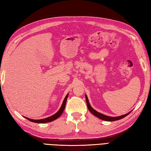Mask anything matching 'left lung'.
Instances as JSON below:
<instances>
[{"label":"left lung","instance_id":"8db88e82","mask_svg":"<svg viewBox=\"0 0 151 151\" xmlns=\"http://www.w3.org/2000/svg\"><path fill=\"white\" fill-rule=\"evenodd\" d=\"M86 103H87V108H88L89 111L91 113L93 114H94L95 116L98 117L99 118L101 119V120H103L105 121H109V122H112V121H116L118 120H120L122 118H124V117L127 116L131 113V112H129V113L125 114L124 115H122L120 116H116V117H111V116H108L106 115H104L101 113H99V112H97L96 111H95L93 109V107L91 106V105L89 104V101L88 100V99H87V96L86 94Z\"/></svg>","mask_w":151,"mask_h":151}]
</instances>
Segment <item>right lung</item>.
<instances>
[{
    "mask_svg": "<svg viewBox=\"0 0 151 151\" xmlns=\"http://www.w3.org/2000/svg\"><path fill=\"white\" fill-rule=\"evenodd\" d=\"M68 97V94L65 97V99H64V101H63V103L62 104V106H61L60 109L58 110V111L57 112V113H55V114H53L52 116H50V117H47V118H44V119H41V120H33V119L28 118L27 117H25V118L26 119H27L28 120H29V121L32 122H35V123H38V124L47 123V122H50L53 121V120H56V119H57L58 117L60 116V115L62 114L63 112H64Z\"/></svg>",
    "mask_w": 151,
    "mask_h": 151,
    "instance_id": "right-lung-1",
    "label": "right lung"
}]
</instances>
